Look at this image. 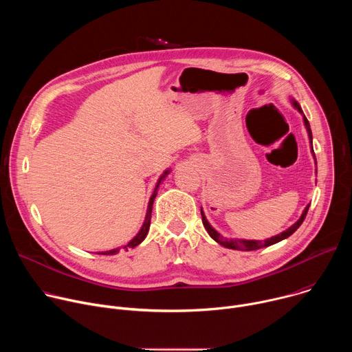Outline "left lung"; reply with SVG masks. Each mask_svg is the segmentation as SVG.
<instances>
[{"mask_svg":"<svg viewBox=\"0 0 352 352\" xmlns=\"http://www.w3.org/2000/svg\"><path fill=\"white\" fill-rule=\"evenodd\" d=\"M291 102H292V106H294L300 114H302V109H300L299 103L295 102V100H292V98H291ZM302 116H304V114H302ZM304 122H305V126H307V131H308V135H309V139H311V144H312V131H311L309 121L307 120L305 116H304ZM311 148H312V155H314V159H315V163H316V157H315V153H314V147H311ZM316 173H318V170H316ZM308 210H309V205L305 208L302 216L299 217V220H298L295 224H292L289 228H287V230L283 231L281 234H278V235H276V236H272V238H267L265 242H262V241H255V239H227V238H224L223 235H220V234L209 224V221H208V219H206V216H205L202 208H200V213H202V221H204V226H205L206 231L209 232V235H210L216 242H219L220 245H223V246H226V248H228V249H235V250H255V249H261V248L270 246V245H273V243H277V242H280V241L288 238L289 235H292V234L299 228L300 224L304 223Z\"/></svg>","mask_w":352,"mask_h":352,"instance_id":"left-lung-1","label":"left lung"}]
</instances>
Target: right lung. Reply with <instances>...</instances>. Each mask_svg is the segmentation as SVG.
I'll return each mask as SVG.
<instances>
[{
    "label": "right lung",
    "instance_id": "1",
    "mask_svg": "<svg viewBox=\"0 0 352 352\" xmlns=\"http://www.w3.org/2000/svg\"><path fill=\"white\" fill-rule=\"evenodd\" d=\"M168 171L170 170H167L160 178H159V182H157V185H156V188H155V192H153V195H152V197H150V200H148V206H147V213H146V219H144V223H143V226H142V228H140V231L138 232V235L128 243V245H125L124 246V249H128V248H135V246H138L144 238H146V235H147V231H148V227H150V219H152V209H153V202H155V197H156V195H157V188H159V185H160V182L166 178V175L168 174ZM117 252H120V248H117V249H111V250H107V252H102V255H116Z\"/></svg>",
    "mask_w": 352,
    "mask_h": 352
}]
</instances>
